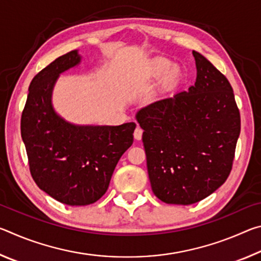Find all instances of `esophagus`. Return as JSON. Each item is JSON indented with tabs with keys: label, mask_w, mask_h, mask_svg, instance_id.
I'll use <instances>...</instances> for the list:
<instances>
[{
	"label": "esophagus",
	"mask_w": 261,
	"mask_h": 261,
	"mask_svg": "<svg viewBox=\"0 0 261 261\" xmlns=\"http://www.w3.org/2000/svg\"><path fill=\"white\" fill-rule=\"evenodd\" d=\"M141 136H143V129H141V127H140L139 125H137L136 130H135V132H134L135 139L140 140V139H141Z\"/></svg>",
	"instance_id": "1"
}]
</instances>
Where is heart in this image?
I'll return each mask as SVG.
<instances>
[{
    "instance_id": "1",
    "label": "heart",
    "mask_w": 261,
    "mask_h": 261,
    "mask_svg": "<svg viewBox=\"0 0 261 261\" xmlns=\"http://www.w3.org/2000/svg\"><path fill=\"white\" fill-rule=\"evenodd\" d=\"M169 67V62L166 61V60H154L152 63H151V71L154 74H160L163 71H165L166 69H168ZM178 69L176 67H171L168 69V71L166 73V81L168 83H173L175 82L176 79L178 77Z\"/></svg>"
}]
</instances>
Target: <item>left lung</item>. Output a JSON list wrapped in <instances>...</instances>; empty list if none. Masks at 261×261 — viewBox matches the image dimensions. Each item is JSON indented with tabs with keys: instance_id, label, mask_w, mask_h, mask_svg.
I'll return each mask as SVG.
<instances>
[{
	"instance_id": "8db88e82",
	"label": "left lung",
	"mask_w": 261,
	"mask_h": 261,
	"mask_svg": "<svg viewBox=\"0 0 261 261\" xmlns=\"http://www.w3.org/2000/svg\"><path fill=\"white\" fill-rule=\"evenodd\" d=\"M192 54L194 85L137 114L153 193L166 204H194L226 182L241 132L230 83L206 57Z\"/></svg>"
}]
</instances>
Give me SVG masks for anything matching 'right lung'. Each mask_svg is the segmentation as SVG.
<instances>
[{
	"label": "right lung",
	"instance_id": "add662e5",
	"mask_svg": "<svg viewBox=\"0 0 261 261\" xmlns=\"http://www.w3.org/2000/svg\"><path fill=\"white\" fill-rule=\"evenodd\" d=\"M77 50L42 69L29 87L21 113V138L30 173L42 191L62 204L85 206L108 190L118 160L132 143L136 123L118 126H79L65 122L51 107L57 77L77 65Z\"/></svg>",
	"mask_w": 261,
	"mask_h": 261
}]
</instances>
